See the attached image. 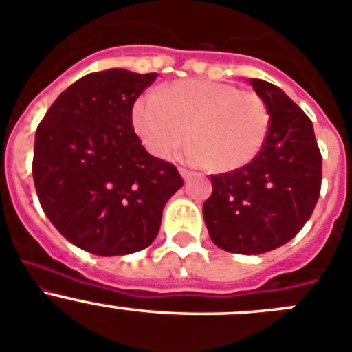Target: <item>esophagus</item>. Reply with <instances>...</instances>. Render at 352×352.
<instances>
[{"label":"esophagus","instance_id":"1","mask_svg":"<svg viewBox=\"0 0 352 352\" xmlns=\"http://www.w3.org/2000/svg\"><path fill=\"white\" fill-rule=\"evenodd\" d=\"M180 175H182V179L186 180V182H188V180L191 179V175H192V173L189 172V170H186V168H180Z\"/></svg>","mask_w":352,"mask_h":352}]
</instances>
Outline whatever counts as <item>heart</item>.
Listing matches in <instances>:
<instances>
[{
  "instance_id": "obj_1",
  "label": "heart",
  "mask_w": 352,
  "mask_h": 352,
  "mask_svg": "<svg viewBox=\"0 0 352 352\" xmlns=\"http://www.w3.org/2000/svg\"><path fill=\"white\" fill-rule=\"evenodd\" d=\"M131 122L156 157H172L189 137V160L205 163L210 172L228 173L258 156L268 135L270 113L259 94L239 91L226 82L188 78L138 98Z\"/></svg>"
}]
</instances>
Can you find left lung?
Returning a JSON list of instances; mask_svg holds the SVG:
<instances>
[{
  "instance_id": "1",
  "label": "left lung",
  "mask_w": 352,
  "mask_h": 352,
  "mask_svg": "<svg viewBox=\"0 0 352 352\" xmlns=\"http://www.w3.org/2000/svg\"><path fill=\"white\" fill-rule=\"evenodd\" d=\"M249 82L268 107V135L243 168L210 177L204 219L224 251L263 254L289 242L310 219L321 192L322 157L305 112L277 85Z\"/></svg>"
}]
</instances>
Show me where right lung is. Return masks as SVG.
I'll use <instances>...</instances> for the list:
<instances>
[{"label":"right lung","mask_w":352,"mask_h":352,"mask_svg":"<svg viewBox=\"0 0 352 352\" xmlns=\"http://www.w3.org/2000/svg\"><path fill=\"white\" fill-rule=\"evenodd\" d=\"M156 77L122 68L85 75L38 126V199L56 230L84 251L124 256L148 247L164 205L184 186L175 164L151 156L133 129V105Z\"/></svg>","instance_id":"right-lung-1"}]
</instances>
